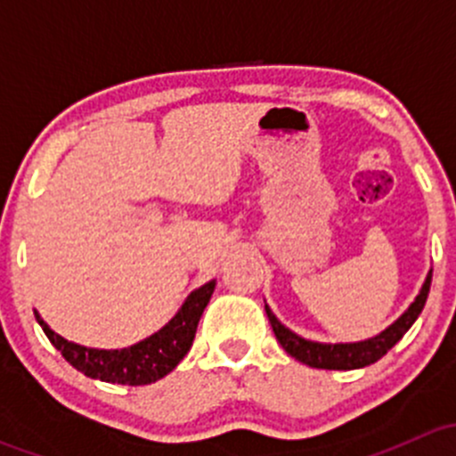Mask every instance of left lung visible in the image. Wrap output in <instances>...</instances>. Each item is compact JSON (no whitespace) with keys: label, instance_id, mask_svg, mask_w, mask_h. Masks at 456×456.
I'll use <instances>...</instances> for the list:
<instances>
[{"label":"left lung","instance_id":"8db88e82","mask_svg":"<svg viewBox=\"0 0 456 456\" xmlns=\"http://www.w3.org/2000/svg\"><path fill=\"white\" fill-rule=\"evenodd\" d=\"M432 273H428L421 293L417 296V300L412 302L411 309L399 317L395 324H390L388 329L381 330L375 338L366 339V342H355V344H320V342H309L305 338H297L296 333L287 329L284 324H280L278 317L271 314L269 306H265L266 315H269L271 329H273L275 339L282 344L284 351L291 357H296L302 364L311 366V369H326V370H353V369H364V366L375 364L377 360L386 355L399 339L406 335V330L415 324V320L424 311V305L428 300V291H430Z\"/></svg>","mask_w":456,"mask_h":456}]
</instances>
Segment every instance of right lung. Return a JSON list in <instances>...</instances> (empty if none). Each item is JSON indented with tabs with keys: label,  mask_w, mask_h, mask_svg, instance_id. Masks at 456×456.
<instances>
[{
	"label": "right lung",
	"mask_w": 456,
	"mask_h": 456,
	"mask_svg": "<svg viewBox=\"0 0 456 456\" xmlns=\"http://www.w3.org/2000/svg\"><path fill=\"white\" fill-rule=\"evenodd\" d=\"M214 287L216 280H211L205 287L196 289L169 324H165L151 338L142 339L130 348H121V351H99V348H86L68 342L61 335L54 333L39 315H35L53 346L61 351L66 362H70L79 372L92 379L110 381V384L145 386L172 372L178 362L187 355L191 342H194L196 326H199L202 311L214 293Z\"/></svg>",
	"instance_id": "add662e5"
}]
</instances>
